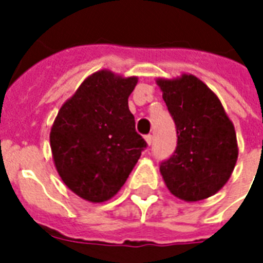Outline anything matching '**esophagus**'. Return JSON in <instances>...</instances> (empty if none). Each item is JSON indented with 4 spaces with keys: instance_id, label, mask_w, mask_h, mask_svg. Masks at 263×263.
Masks as SVG:
<instances>
[{
    "instance_id": "obj_1",
    "label": "esophagus",
    "mask_w": 263,
    "mask_h": 263,
    "mask_svg": "<svg viewBox=\"0 0 263 263\" xmlns=\"http://www.w3.org/2000/svg\"><path fill=\"white\" fill-rule=\"evenodd\" d=\"M144 139H146V142H147L148 146L153 143V135H146L144 136Z\"/></svg>"
}]
</instances>
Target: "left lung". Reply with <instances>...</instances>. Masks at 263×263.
<instances>
[{"label": "left lung", "instance_id": "1", "mask_svg": "<svg viewBox=\"0 0 263 263\" xmlns=\"http://www.w3.org/2000/svg\"><path fill=\"white\" fill-rule=\"evenodd\" d=\"M157 84L177 134L176 150L161 162V175L180 199H206L224 187L236 165L235 127L217 95L194 75Z\"/></svg>", "mask_w": 263, "mask_h": 263}]
</instances>
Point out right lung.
I'll return each instance as SVG.
<instances>
[{
    "instance_id": "right-lung-1",
    "label": "right lung",
    "mask_w": 263,
    "mask_h": 263,
    "mask_svg": "<svg viewBox=\"0 0 263 263\" xmlns=\"http://www.w3.org/2000/svg\"><path fill=\"white\" fill-rule=\"evenodd\" d=\"M136 83L135 76L95 72L61 106L51 127L55 169L65 185L88 202L115 196L147 146L128 107Z\"/></svg>"
}]
</instances>
